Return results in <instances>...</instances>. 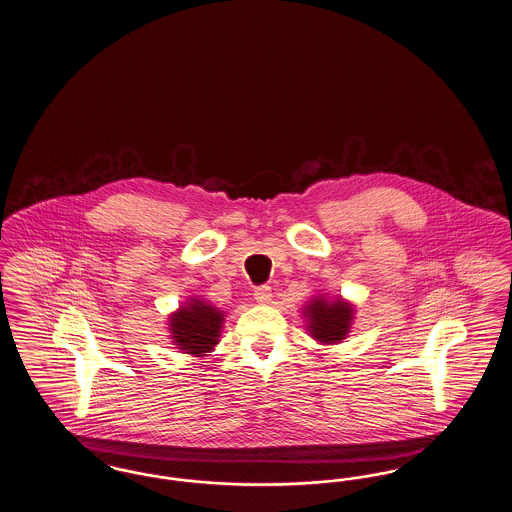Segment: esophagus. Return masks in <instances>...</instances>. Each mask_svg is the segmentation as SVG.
Instances as JSON below:
<instances>
[{"mask_svg": "<svg viewBox=\"0 0 512 512\" xmlns=\"http://www.w3.org/2000/svg\"><path fill=\"white\" fill-rule=\"evenodd\" d=\"M255 301L261 303V305H267L272 301V292H270V286H259L255 288Z\"/></svg>", "mask_w": 512, "mask_h": 512, "instance_id": "34e87169", "label": "esophagus"}]
</instances>
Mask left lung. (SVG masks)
Returning a JSON list of instances; mask_svg holds the SVG:
<instances>
[{"instance_id":"8db88e82","label":"left lung","mask_w":512,"mask_h":512,"mask_svg":"<svg viewBox=\"0 0 512 512\" xmlns=\"http://www.w3.org/2000/svg\"><path fill=\"white\" fill-rule=\"evenodd\" d=\"M303 309L307 330L315 340L332 345L347 338L355 313L351 303L341 297L330 301L324 295H315Z\"/></svg>"}]
</instances>
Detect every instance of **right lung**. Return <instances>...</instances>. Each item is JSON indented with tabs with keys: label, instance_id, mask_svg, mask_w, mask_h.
I'll list each match as a JSON object with an SVG mask.
<instances>
[{
	"label": "right lung",
	"instance_id": "obj_1",
	"mask_svg": "<svg viewBox=\"0 0 512 512\" xmlns=\"http://www.w3.org/2000/svg\"><path fill=\"white\" fill-rule=\"evenodd\" d=\"M222 322V311L201 299H190L184 307L172 313L169 330L174 345H178L182 353L203 357L219 343Z\"/></svg>",
	"mask_w": 512,
	"mask_h": 512
}]
</instances>
